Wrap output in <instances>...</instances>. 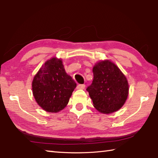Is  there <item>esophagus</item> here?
Here are the masks:
<instances>
[{"label": "esophagus", "instance_id": "obj_1", "mask_svg": "<svg viewBox=\"0 0 158 158\" xmlns=\"http://www.w3.org/2000/svg\"><path fill=\"white\" fill-rule=\"evenodd\" d=\"M85 84H79L77 85V89H85Z\"/></svg>", "mask_w": 158, "mask_h": 158}]
</instances>
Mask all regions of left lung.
Returning <instances> with one entry per match:
<instances>
[{
	"mask_svg": "<svg viewBox=\"0 0 158 158\" xmlns=\"http://www.w3.org/2000/svg\"><path fill=\"white\" fill-rule=\"evenodd\" d=\"M93 80L87 88L93 106L102 114L118 111L129 94V84L125 74L109 60H100L93 68Z\"/></svg>",
	"mask_w": 158,
	"mask_h": 158,
	"instance_id": "obj_1",
	"label": "left lung"
}]
</instances>
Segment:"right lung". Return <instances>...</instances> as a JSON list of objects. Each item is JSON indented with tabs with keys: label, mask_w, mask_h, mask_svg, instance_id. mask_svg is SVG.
<instances>
[{
	"label": "right lung",
	"mask_w": 158,
	"mask_h": 158,
	"mask_svg": "<svg viewBox=\"0 0 158 158\" xmlns=\"http://www.w3.org/2000/svg\"><path fill=\"white\" fill-rule=\"evenodd\" d=\"M77 84L66 73L62 59L47 60L35 75L32 90L35 100L43 110L57 113L68 104Z\"/></svg>",
	"instance_id": "add662e5"
}]
</instances>
